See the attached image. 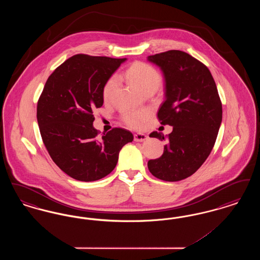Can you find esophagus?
I'll use <instances>...</instances> for the list:
<instances>
[{"label": "esophagus", "mask_w": 260, "mask_h": 260, "mask_svg": "<svg viewBox=\"0 0 260 260\" xmlns=\"http://www.w3.org/2000/svg\"><path fill=\"white\" fill-rule=\"evenodd\" d=\"M147 138H148V136L144 135V134H136L134 136V139L136 142H143V141L147 140Z\"/></svg>", "instance_id": "34e87169"}]
</instances>
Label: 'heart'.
<instances>
[{
  "label": "heart",
  "instance_id": "heart-1",
  "mask_svg": "<svg viewBox=\"0 0 260 260\" xmlns=\"http://www.w3.org/2000/svg\"><path fill=\"white\" fill-rule=\"evenodd\" d=\"M129 81L143 92L156 90L161 83V75L151 64L143 61L133 63L125 71ZM120 86V78L112 75L105 82L102 88V96L105 101L113 99ZM151 116L149 109L124 110L122 113V120L124 124L133 128H142Z\"/></svg>",
  "mask_w": 260,
  "mask_h": 260
}]
</instances>
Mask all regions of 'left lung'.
<instances>
[{
	"label": "left lung",
	"instance_id": "left-lung-1",
	"mask_svg": "<svg viewBox=\"0 0 260 260\" xmlns=\"http://www.w3.org/2000/svg\"><path fill=\"white\" fill-rule=\"evenodd\" d=\"M166 79V99L157 114L161 124L173 125L160 158L148 169L165 181H179L198 171L214 146L222 121V103L209 68L181 50L148 56ZM150 137L166 140L161 133Z\"/></svg>",
	"mask_w": 260,
	"mask_h": 260
}]
</instances>
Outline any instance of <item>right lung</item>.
<instances>
[{"label":"right lung","mask_w":260,"mask_h":260,"mask_svg":"<svg viewBox=\"0 0 260 260\" xmlns=\"http://www.w3.org/2000/svg\"><path fill=\"white\" fill-rule=\"evenodd\" d=\"M125 58L75 54L48 78L37 104L43 142L52 161L80 181H95L111 173L133 134L114 127L99 137L93 112L102 106V88Z\"/></svg>","instance_id":"1"}]
</instances>
